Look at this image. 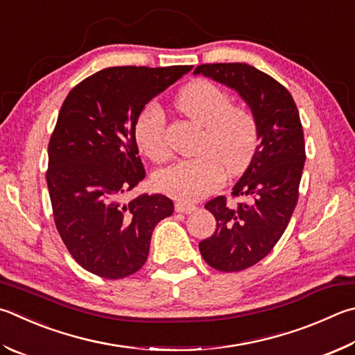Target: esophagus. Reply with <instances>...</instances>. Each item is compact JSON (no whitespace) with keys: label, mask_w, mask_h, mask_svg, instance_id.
<instances>
[{"label":"esophagus","mask_w":355,"mask_h":355,"mask_svg":"<svg viewBox=\"0 0 355 355\" xmlns=\"http://www.w3.org/2000/svg\"><path fill=\"white\" fill-rule=\"evenodd\" d=\"M197 206L194 203H184V202H177L175 203V211L182 212V214H191L192 211H196Z\"/></svg>","instance_id":"34e87169"}]
</instances>
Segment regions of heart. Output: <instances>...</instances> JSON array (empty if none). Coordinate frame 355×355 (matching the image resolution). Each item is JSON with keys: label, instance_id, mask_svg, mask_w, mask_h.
Wrapping results in <instances>:
<instances>
[{"label": "heart", "instance_id": "heart-1", "mask_svg": "<svg viewBox=\"0 0 355 355\" xmlns=\"http://www.w3.org/2000/svg\"><path fill=\"white\" fill-rule=\"evenodd\" d=\"M175 108L203 130L198 157L159 171L155 186L178 200H197L216 191L223 175H239L253 161L259 146V122L247 107L234 105L227 89L208 80H194L177 94ZM135 138L147 158H169L166 118L157 105L146 107L135 124Z\"/></svg>", "mask_w": 355, "mask_h": 355}]
</instances>
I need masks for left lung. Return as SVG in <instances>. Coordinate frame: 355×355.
Instances as JSON below:
<instances>
[{"mask_svg":"<svg viewBox=\"0 0 355 355\" xmlns=\"http://www.w3.org/2000/svg\"><path fill=\"white\" fill-rule=\"evenodd\" d=\"M203 74L236 89L259 122V146L248 169L227 197L205 208L216 217V231L198 243L205 262L220 272H241L263 259L281 239L298 202L306 161L304 133L292 94L273 77L247 63L200 65Z\"/></svg>","mask_w":355,"mask_h":355,"instance_id":"1","label":"left lung"}]
</instances>
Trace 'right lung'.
I'll return each instance as SVG.
<instances>
[{
	"instance_id": "right-lung-1",
	"label": "right lung",
	"mask_w": 355,
	"mask_h": 355,
	"mask_svg": "<svg viewBox=\"0 0 355 355\" xmlns=\"http://www.w3.org/2000/svg\"><path fill=\"white\" fill-rule=\"evenodd\" d=\"M192 67H113L83 79L63 101L48 146L46 183L57 231L89 273L121 279L144 266L171 198L122 196L146 177L135 124L147 102Z\"/></svg>"
}]
</instances>
